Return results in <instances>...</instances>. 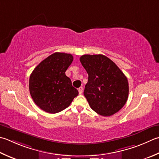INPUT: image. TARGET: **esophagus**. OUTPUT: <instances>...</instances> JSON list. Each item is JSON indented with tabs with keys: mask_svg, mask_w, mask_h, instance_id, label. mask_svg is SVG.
<instances>
[{
	"mask_svg": "<svg viewBox=\"0 0 159 159\" xmlns=\"http://www.w3.org/2000/svg\"><path fill=\"white\" fill-rule=\"evenodd\" d=\"M83 87H80V88H79V94H83Z\"/></svg>",
	"mask_w": 159,
	"mask_h": 159,
	"instance_id": "esophagus-1",
	"label": "esophagus"
}]
</instances>
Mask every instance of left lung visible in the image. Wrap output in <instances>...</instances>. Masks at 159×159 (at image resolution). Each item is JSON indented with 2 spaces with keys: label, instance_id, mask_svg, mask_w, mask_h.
I'll list each match as a JSON object with an SVG mask.
<instances>
[{
  "label": "left lung",
  "instance_id": "obj_1",
  "mask_svg": "<svg viewBox=\"0 0 159 159\" xmlns=\"http://www.w3.org/2000/svg\"><path fill=\"white\" fill-rule=\"evenodd\" d=\"M80 61L88 74L84 96L90 107L103 116L118 112L128 98L129 85L125 74L104 55H83Z\"/></svg>",
  "mask_w": 159,
  "mask_h": 159
}]
</instances>
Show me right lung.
Masks as SVG:
<instances>
[{"mask_svg":"<svg viewBox=\"0 0 159 159\" xmlns=\"http://www.w3.org/2000/svg\"><path fill=\"white\" fill-rule=\"evenodd\" d=\"M70 54L56 52L37 65L30 77L29 88L34 102L48 113L67 108L79 94L65 71L73 61Z\"/></svg>","mask_w":159,"mask_h":159,"instance_id":"1","label":"right lung"}]
</instances>
